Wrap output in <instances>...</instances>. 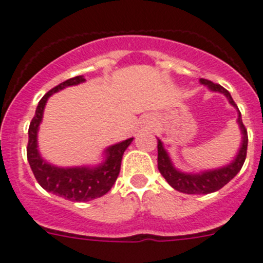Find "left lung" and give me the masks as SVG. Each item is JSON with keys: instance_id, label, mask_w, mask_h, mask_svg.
I'll use <instances>...</instances> for the list:
<instances>
[{"instance_id": "left-lung-1", "label": "left lung", "mask_w": 263, "mask_h": 263, "mask_svg": "<svg viewBox=\"0 0 263 263\" xmlns=\"http://www.w3.org/2000/svg\"><path fill=\"white\" fill-rule=\"evenodd\" d=\"M200 84L205 85L210 90L224 94V96L228 98L229 103H231L233 107L237 108V123L238 126H240L241 134H242V141H241V146L240 149H238L237 156H236L235 160L232 161L231 164L226 165V166L223 167H219V169L205 170V172L194 173L193 174V173H183L179 172L178 169H176L174 165H173L172 160H170L169 155H167V152L165 151L162 141H161L160 139H157L158 170H160L162 177L166 179L167 183H169L173 189H176L177 191H181V193L184 194H210L220 190V189L223 187V186H226L231 179L235 178L236 174H237L241 170V167H242L243 162H245V158H247L248 132L245 126H243L242 119H241L240 110H238L235 101L232 99L229 91L227 90V89H224L221 85L214 84L212 81H208V80L204 79H200Z\"/></svg>"}]
</instances>
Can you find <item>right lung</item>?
Instances as JSON below:
<instances>
[{
  "label": "right lung",
  "mask_w": 263,
  "mask_h": 263,
  "mask_svg": "<svg viewBox=\"0 0 263 263\" xmlns=\"http://www.w3.org/2000/svg\"><path fill=\"white\" fill-rule=\"evenodd\" d=\"M84 81V76H76L51 89L39 101L34 118L28 127L27 160L35 178L44 190L72 202H87L108 193L119 176L123 153L134 140V137H131L122 143L108 146L105 151V161L98 166L59 167L48 164L40 156L37 151V129L43 119L47 101L56 91Z\"/></svg>",
  "instance_id": "1"
}]
</instances>
